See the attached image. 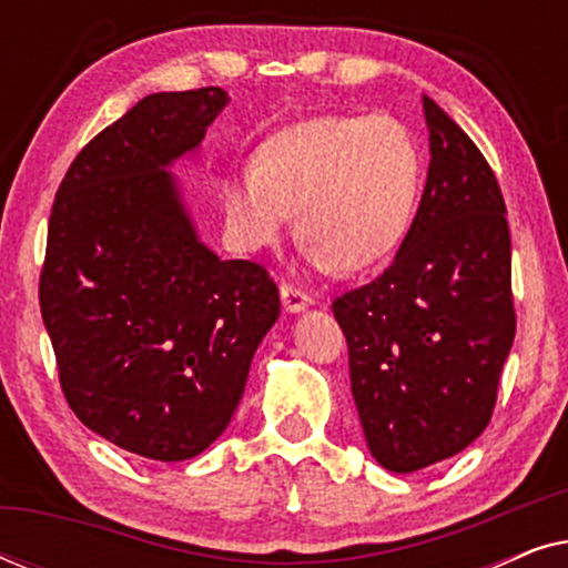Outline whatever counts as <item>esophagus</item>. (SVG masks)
Segmentation results:
<instances>
[{
  "instance_id": "esophagus-1",
  "label": "esophagus",
  "mask_w": 568,
  "mask_h": 568,
  "mask_svg": "<svg viewBox=\"0 0 568 568\" xmlns=\"http://www.w3.org/2000/svg\"><path fill=\"white\" fill-rule=\"evenodd\" d=\"M278 294H282V307H284V313H290V315H297V313H305V310L310 307V300L305 292H300V290H294V286H290V284H282V290H278Z\"/></svg>"
}]
</instances>
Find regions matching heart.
I'll use <instances>...</instances> for the list:
<instances>
[{
	"label": "heart",
	"instance_id": "b5f03b06",
	"mask_svg": "<svg viewBox=\"0 0 568 568\" xmlns=\"http://www.w3.org/2000/svg\"><path fill=\"white\" fill-rule=\"evenodd\" d=\"M422 189V150L393 115H317L261 144L222 181L224 224L240 251L282 235L290 212L307 261L354 274L387 258Z\"/></svg>",
	"mask_w": 568,
	"mask_h": 568
}]
</instances>
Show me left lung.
Instances as JSON below:
<instances>
[{"label":"left lung","instance_id":"8db88e82","mask_svg":"<svg viewBox=\"0 0 568 568\" xmlns=\"http://www.w3.org/2000/svg\"><path fill=\"white\" fill-rule=\"evenodd\" d=\"M422 103L432 160L414 224L375 282L333 302L364 439L393 473L480 437L517 325L496 175L432 98Z\"/></svg>","mask_w":568,"mask_h":568}]
</instances>
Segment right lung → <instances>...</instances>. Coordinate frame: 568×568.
Masks as SVG:
<instances>
[{
  "instance_id": "obj_1",
  "label": "right lung",
  "mask_w": 568,
  "mask_h": 568,
  "mask_svg": "<svg viewBox=\"0 0 568 568\" xmlns=\"http://www.w3.org/2000/svg\"><path fill=\"white\" fill-rule=\"evenodd\" d=\"M230 103L154 92L77 154L51 209L41 315L77 418L126 453L196 457L227 429L278 290L222 261L170 173Z\"/></svg>"
}]
</instances>
